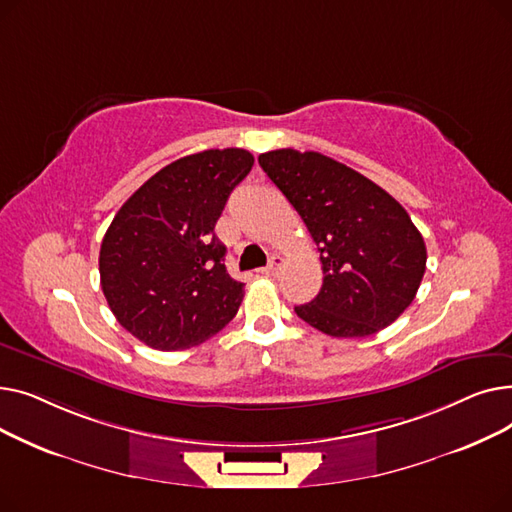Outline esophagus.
I'll return each instance as SVG.
<instances>
[{"label": "esophagus", "mask_w": 512, "mask_h": 512, "mask_svg": "<svg viewBox=\"0 0 512 512\" xmlns=\"http://www.w3.org/2000/svg\"><path fill=\"white\" fill-rule=\"evenodd\" d=\"M282 265H284V259H282L280 255H274V257L270 259V263H267L261 272H263L265 276H278V274L282 272Z\"/></svg>", "instance_id": "esophagus-1"}]
</instances>
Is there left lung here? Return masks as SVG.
<instances>
[{"mask_svg": "<svg viewBox=\"0 0 512 512\" xmlns=\"http://www.w3.org/2000/svg\"><path fill=\"white\" fill-rule=\"evenodd\" d=\"M259 166L299 211L324 270L319 294L294 307L297 315L336 338L388 328L413 303L427 261L405 207L363 174L315 151H267Z\"/></svg>", "mask_w": 512, "mask_h": 512, "instance_id": "1", "label": "left lung"}]
</instances>
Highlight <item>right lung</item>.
Instances as JSON below:
<instances>
[{"label": "right lung", "mask_w": 512, "mask_h": 512, "mask_svg": "<svg viewBox=\"0 0 512 512\" xmlns=\"http://www.w3.org/2000/svg\"><path fill=\"white\" fill-rule=\"evenodd\" d=\"M245 149H207L153 174L116 213L99 251L118 324L157 351H182L236 315L245 284L230 278L215 222L253 168Z\"/></svg>", "instance_id": "obj_1"}]
</instances>
